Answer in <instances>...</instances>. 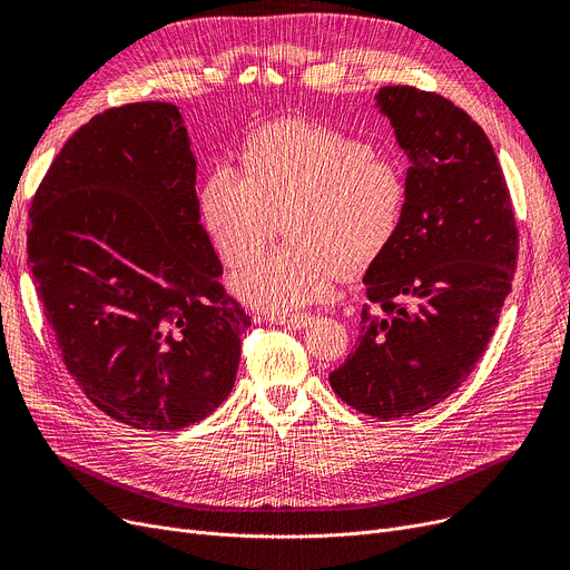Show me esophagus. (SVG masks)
<instances>
[{"mask_svg": "<svg viewBox=\"0 0 570 570\" xmlns=\"http://www.w3.org/2000/svg\"><path fill=\"white\" fill-rule=\"evenodd\" d=\"M267 321L269 323H275V325H288V327H301V325H305L307 321H309V316L307 314H269L267 316Z\"/></svg>", "mask_w": 570, "mask_h": 570, "instance_id": "esophagus-1", "label": "esophagus"}]
</instances>
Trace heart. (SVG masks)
I'll return each mask as SVG.
<instances>
[{
    "label": "heart",
    "mask_w": 570,
    "mask_h": 570,
    "mask_svg": "<svg viewBox=\"0 0 570 570\" xmlns=\"http://www.w3.org/2000/svg\"><path fill=\"white\" fill-rule=\"evenodd\" d=\"M247 170L219 159L200 189V217L219 258L247 263L286 219L291 245L254 258L233 277L245 303L277 314L331 297L337 279L379 261L397 239L404 170L363 140L309 122L265 129Z\"/></svg>",
    "instance_id": "obj_1"
}]
</instances>
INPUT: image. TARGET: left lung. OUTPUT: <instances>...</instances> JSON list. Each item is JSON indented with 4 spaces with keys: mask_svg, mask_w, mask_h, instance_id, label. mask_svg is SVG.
I'll return each instance as SVG.
<instances>
[{
    "mask_svg": "<svg viewBox=\"0 0 570 570\" xmlns=\"http://www.w3.org/2000/svg\"><path fill=\"white\" fill-rule=\"evenodd\" d=\"M376 106L409 157L393 247L367 267L361 337L333 391L381 421L428 411L481 361L518 263L511 191L485 131L436 92L387 85Z\"/></svg>",
    "mask_w": 570,
    "mask_h": 570,
    "instance_id": "obj_1",
    "label": "left lung"
}]
</instances>
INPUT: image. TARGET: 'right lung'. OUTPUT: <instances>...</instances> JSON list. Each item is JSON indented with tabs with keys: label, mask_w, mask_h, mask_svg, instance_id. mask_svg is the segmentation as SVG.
Masks as SVG:
<instances>
[{
	"label": "right lung",
	"mask_w": 570,
	"mask_h": 570,
	"mask_svg": "<svg viewBox=\"0 0 570 570\" xmlns=\"http://www.w3.org/2000/svg\"><path fill=\"white\" fill-rule=\"evenodd\" d=\"M27 256L62 361L106 415L183 430L228 397L252 321L219 282L177 106L82 125L32 198Z\"/></svg>",
	"instance_id": "obj_1"
}]
</instances>
